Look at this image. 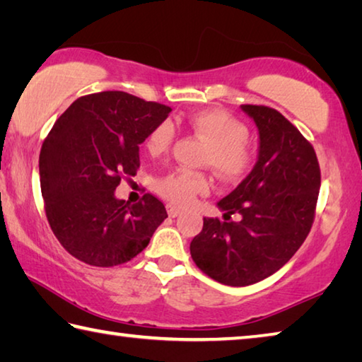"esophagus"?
<instances>
[{
  "label": "esophagus",
  "mask_w": 362,
  "mask_h": 362,
  "mask_svg": "<svg viewBox=\"0 0 362 362\" xmlns=\"http://www.w3.org/2000/svg\"><path fill=\"white\" fill-rule=\"evenodd\" d=\"M168 214H169V217H177V216H180V209L179 207H175L174 204H168Z\"/></svg>",
  "instance_id": "1"
}]
</instances>
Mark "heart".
<instances>
[{
	"mask_svg": "<svg viewBox=\"0 0 362 362\" xmlns=\"http://www.w3.org/2000/svg\"><path fill=\"white\" fill-rule=\"evenodd\" d=\"M187 124L196 136L211 144L206 164H211L220 175L233 180L247 173L252 163V153L246 145L249 131L243 121L223 110H203L188 116ZM174 139L173 121H161L146 137V150L151 155H163L174 144ZM209 188L211 182L204 174L187 169H177L158 183V192L179 206H189L196 196L207 193Z\"/></svg>",
	"mask_w": 362,
	"mask_h": 362,
	"instance_id": "1",
	"label": "heart"
}]
</instances>
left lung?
Segmentation results:
<instances>
[{
    "instance_id": "left-lung-1",
    "label": "left lung",
    "mask_w": 362,
    "mask_h": 362,
    "mask_svg": "<svg viewBox=\"0 0 362 362\" xmlns=\"http://www.w3.org/2000/svg\"><path fill=\"white\" fill-rule=\"evenodd\" d=\"M259 129V155L250 174L217 206L225 220L204 218L189 244L207 276L243 287L272 276L308 236L321 170L313 145L274 108L241 105ZM240 213L238 223L229 220Z\"/></svg>"
}]
</instances>
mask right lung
<instances>
[{"label":"right lung","instance_id":"1","mask_svg":"<svg viewBox=\"0 0 362 362\" xmlns=\"http://www.w3.org/2000/svg\"><path fill=\"white\" fill-rule=\"evenodd\" d=\"M170 108L121 90L83 95L60 115L41 146L40 182L47 222L65 250L93 267L129 262L168 217L146 193L118 199L122 177L140 166L139 145Z\"/></svg>","mask_w":362,"mask_h":362}]
</instances>
